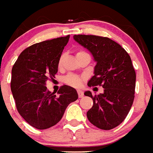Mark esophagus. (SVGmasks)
<instances>
[{"instance_id":"obj_1","label":"esophagus","mask_w":153,"mask_h":153,"mask_svg":"<svg viewBox=\"0 0 153 153\" xmlns=\"http://www.w3.org/2000/svg\"><path fill=\"white\" fill-rule=\"evenodd\" d=\"M77 92H78V95L79 98H82V97L84 96V93H83V91H81V90H78Z\"/></svg>"}]
</instances>
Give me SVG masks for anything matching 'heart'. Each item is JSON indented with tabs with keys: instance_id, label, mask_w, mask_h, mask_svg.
Here are the masks:
<instances>
[{
	"instance_id": "1",
	"label": "heart",
	"mask_w": 153,
	"mask_h": 153,
	"mask_svg": "<svg viewBox=\"0 0 153 153\" xmlns=\"http://www.w3.org/2000/svg\"><path fill=\"white\" fill-rule=\"evenodd\" d=\"M82 53H85V51H79L77 52L76 55L79 54H82ZM62 58L63 57H61L59 61H58V68H60L62 66ZM84 81V78L82 76H79V75H74V74H68V75H66L65 78H64V82L65 84L71 86V87L78 88L82 85V82Z\"/></svg>"
}]
</instances>
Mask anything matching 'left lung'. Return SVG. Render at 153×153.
Masks as SVG:
<instances>
[{
	"mask_svg": "<svg viewBox=\"0 0 153 153\" xmlns=\"http://www.w3.org/2000/svg\"><path fill=\"white\" fill-rule=\"evenodd\" d=\"M74 39L92 54L96 62L89 87L102 86L103 94L93 96V106L87 112L90 123L99 128L110 130L123 123L135 98V71L129 54L120 45L106 37L78 34Z\"/></svg>",
	"mask_w": 153,
	"mask_h": 153,
	"instance_id": "obj_1",
	"label": "left lung"
}]
</instances>
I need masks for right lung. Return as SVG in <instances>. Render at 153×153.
Returning a JSON list of instances; mask_svg holds the SVG:
<instances>
[{
  "label": "right lung",
  "instance_id": "1",
  "mask_svg": "<svg viewBox=\"0 0 153 153\" xmlns=\"http://www.w3.org/2000/svg\"><path fill=\"white\" fill-rule=\"evenodd\" d=\"M69 38L67 35L31 45L21 53L12 68L10 88L17 109L38 129L56 125L68 105L78 98L71 86L62 85L58 96L46 87L47 81L58 72V61Z\"/></svg>",
  "mask_w": 153,
  "mask_h": 153
}]
</instances>
